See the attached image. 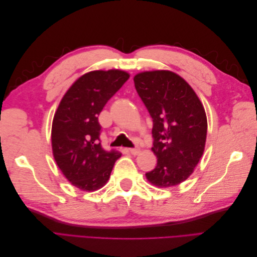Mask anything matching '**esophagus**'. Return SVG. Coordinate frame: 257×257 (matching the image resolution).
Returning a JSON list of instances; mask_svg holds the SVG:
<instances>
[{
	"mask_svg": "<svg viewBox=\"0 0 257 257\" xmlns=\"http://www.w3.org/2000/svg\"><path fill=\"white\" fill-rule=\"evenodd\" d=\"M128 150H130V153L133 155H137L139 152H141V150H139L138 148H131V149H128Z\"/></svg>",
	"mask_w": 257,
	"mask_h": 257,
	"instance_id": "obj_1",
	"label": "esophagus"
}]
</instances>
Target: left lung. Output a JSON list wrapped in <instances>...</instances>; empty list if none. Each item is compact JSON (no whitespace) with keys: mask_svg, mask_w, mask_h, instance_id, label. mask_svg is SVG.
Instances as JSON below:
<instances>
[{"mask_svg":"<svg viewBox=\"0 0 257 257\" xmlns=\"http://www.w3.org/2000/svg\"><path fill=\"white\" fill-rule=\"evenodd\" d=\"M135 89L152 121V151L158 164L146 177L159 188L188 179L204 153L207 116L196 93L169 71L139 73Z\"/></svg>","mask_w":257,"mask_h":257,"instance_id":"1","label":"left lung"}]
</instances>
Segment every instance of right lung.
<instances>
[{
  "instance_id": "1",
  "label": "right lung",
  "mask_w": 257,
  "mask_h": 257,
  "mask_svg": "<svg viewBox=\"0 0 257 257\" xmlns=\"http://www.w3.org/2000/svg\"><path fill=\"white\" fill-rule=\"evenodd\" d=\"M128 78L119 69L84 74L65 93L53 116V158L67 180L82 191L105 185L121 157L102 147L98 114Z\"/></svg>"
}]
</instances>
